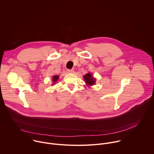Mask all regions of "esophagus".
I'll list each match as a JSON object with an SVG mask.
<instances>
[{"mask_svg": "<svg viewBox=\"0 0 154 154\" xmlns=\"http://www.w3.org/2000/svg\"><path fill=\"white\" fill-rule=\"evenodd\" d=\"M67 72H68V73H74V71L73 69H68V70H67Z\"/></svg>", "mask_w": 154, "mask_h": 154, "instance_id": "obj_1", "label": "esophagus"}]
</instances>
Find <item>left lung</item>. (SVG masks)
Wrapping results in <instances>:
<instances>
[{"mask_svg":"<svg viewBox=\"0 0 154 154\" xmlns=\"http://www.w3.org/2000/svg\"><path fill=\"white\" fill-rule=\"evenodd\" d=\"M83 79H85V83H86V85L88 86H92L95 84L96 79L93 77V76L92 75V74L90 72L86 74L83 76Z\"/></svg>","mask_w":154,"mask_h":154,"instance_id":"left-lung-1","label":"left lung"}]
</instances>
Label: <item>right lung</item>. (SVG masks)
<instances>
[{
    "instance_id": "obj_1",
    "label": "right lung",
    "mask_w": 154,
    "mask_h": 154,
    "mask_svg": "<svg viewBox=\"0 0 154 154\" xmlns=\"http://www.w3.org/2000/svg\"><path fill=\"white\" fill-rule=\"evenodd\" d=\"M58 79H59V75H54L52 77V79L53 81V83L55 84V83L58 80Z\"/></svg>"
}]
</instances>
